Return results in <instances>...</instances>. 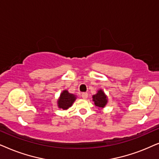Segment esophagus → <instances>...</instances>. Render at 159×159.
<instances>
[{
    "mask_svg": "<svg viewBox=\"0 0 159 159\" xmlns=\"http://www.w3.org/2000/svg\"><path fill=\"white\" fill-rule=\"evenodd\" d=\"M81 97H82V98H84V99H87L88 94H87V93H86V92L82 93V94H81Z\"/></svg>",
    "mask_w": 159,
    "mask_h": 159,
    "instance_id": "obj_1",
    "label": "esophagus"
}]
</instances>
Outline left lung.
Returning <instances> with one entry per match:
<instances>
[{
	"label": "left lung",
	"instance_id": "1",
	"mask_svg": "<svg viewBox=\"0 0 159 159\" xmlns=\"http://www.w3.org/2000/svg\"><path fill=\"white\" fill-rule=\"evenodd\" d=\"M92 101L94 102L95 106L98 109H103L106 106L108 102L107 96L102 89H98L97 93L92 96Z\"/></svg>",
	"mask_w": 159,
	"mask_h": 159
}]
</instances>
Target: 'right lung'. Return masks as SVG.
<instances>
[{
  "mask_svg": "<svg viewBox=\"0 0 159 159\" xmlns=\"http://www.w3.org/2000/svg\"><path fill=\"white\" fill-rule=\"evenodd\" d=\"M76 99L77 96L75 94H71L66 89L63 90L57 99V106L60 109L66 111L73 105Z\"/></svg>",
  "mask_w": 159,
  "mask_h": 159,
  "instance_id": "1",
  "label": "right lung"
}]
</instances>
